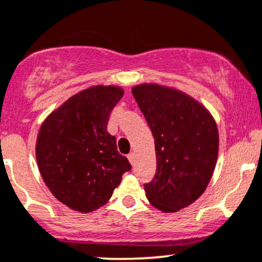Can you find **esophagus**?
Here are the masks:
<instances>
[{"instance_id": "34e87169", "label": "esophagus", "mask_w": 262, "mask_h": 262, "mask_svg": "<svg viewBox=\"0 0 262 262\" xmlns=\"http://www.w3.org/2000/svg\"><path fill=\"white\" fill-rule=\"evenodd\" d=\"M128 159L129 162H130V164H134V161H136V156H134V153H129Z\"/></svg>"}]
</instances>
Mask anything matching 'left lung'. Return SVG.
<instances>
[{"mask_svg": "<svg viewBox=\"0 0 262 262\" xmlns=\"http://www.w3.org/2000/svg\"><path fill=\"white\" fill-rule=\"evenodd\" d=\"M154 137L157 170L144 184L158 210L176 212L205 192L219 156V130L205 106L184 93L157 84L132 89Z\"/></svg>", "mask_w": 262, "mask_h": 262, "instance_id": "obj_1", "label": "left lung"}]
</instances>
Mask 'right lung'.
Masks as SVG:
<instances>
[{"mask_svg": "<svg viewBox=\"0 0 262 262\" xmlns=\"http://www.w3.org/2000/svg\"><path fill=\"white\" fill-rule=\"evenodd\" d=\"M118 86H93L71 96L41 125L36 159L42 180L61 203L95 211L112 197L130 163L108 133L110 112L122 99Z\"/></svg>", "mask_w": 262, "mask_h": 262, "instance_id": "right-lung-1", "label": "right lung"}]
</instances>
